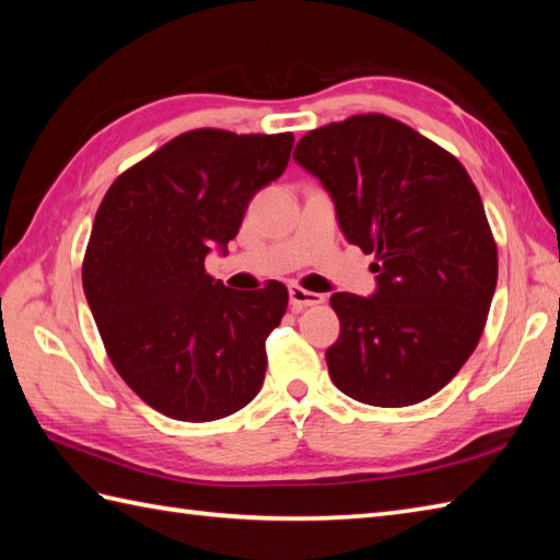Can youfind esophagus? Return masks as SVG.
Segmentation results:
<instances>
[{"mask_svg": "<svg viewBox=\"0 0 560 560\" xmlns=\"http://www.w3.org/2000/svg\"><path fill=\"white\" fill-rule=\"evenodd\" d=\"M289 299H291L293 311H303V307H307V305L323 303L325 295L323 293H315V291H305V289L295 287V283H293V287L289 289Z\"/></svg>", "mask_w": 560, "mask_h": 560, "instance_id": "34e87169", "label": "esophagus"}]
</instances>
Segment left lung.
<instances>
[{
	"instance_id": "left-lung-1",
	"label": "left lung",
	"mask_w": 560,
	"mask_h": 560,
	"mask_svg": "<svg viewBox=\"0 0 560 560\" xmlns=\"http://www.w3.org/2000/svg\"><path fill=\"white\" fill-rule=\"evenodd\" d=\"M293 161L335 201L343 237L375 255V291L335 293L329 377L373 407H409L443 389L477 349L498 253L462 163L385 115L307 132Z\"/></svg>"
}]
</instances>
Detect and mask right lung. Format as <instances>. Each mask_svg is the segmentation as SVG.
Listing matches in <instances>:
<instances>
[{
  "label": "right lung",
  "instance_id": "obj_1",
  "mask_svg": "<svg viewBox=\"0 0 560 560\" xmlns=\"http://www.w3.org/2000/svg\"><path fill=\"white\" fill-rule=\"evenodd\" d=\"M293 135L195 129L122 173L83 257V293L115 371L175 421L231 416L265 383V341L289 291H235L205 259L229 253L245 209L287 171Z\"/></svg>",
  "mask_w": 560,
  "mask_h": 560
}]
</instances>
